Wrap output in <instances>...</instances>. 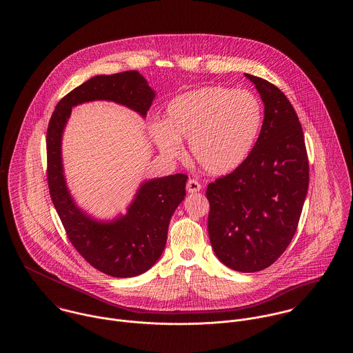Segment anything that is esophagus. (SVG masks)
<instances>
[{"label": "esophagus", "instance_id": "34e87169", "mask_svg": "<svg viewBox=\"0 0 353 353\" xmlns=\"http://www.w3.org/2000/svg\"><path fill=\"white\" fill-rule=\"evenodd\" d=\"M200 189H201V184L197 181V180H189L188 183H186V190H188V193H196V192H200Z\"/></svg>", "mask_w": 353, "mask_h": 353}]
</instances>
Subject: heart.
Here are the masks:
<instances>
[{"label": "heart", "instance_id": "1", "mask_svg": "<svg viewBox=\"0 0 353 353\" xmlns=\"http://www.w3.org/2000/svg\"><path fill=\"white\" fill-rule=\"evenodd\" d=\"M263 125L262 103L248 90L206 85L172 99L165 123L153 125L157 147L169 159L189 140L193 160L209 174L223 176L252 154Z\"/></svg>", "mask_w": 353, "mask_h": 353}]
</instances>
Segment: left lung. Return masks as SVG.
Masks as SVG:
<instances>
[{"label":"left lung","mask_w":353,"mask_h":353,"mask_svg":"<svg viewBox=\"0 0 353 353\" xmlns=\"http://www.w3.org/2000/svg\"><path fill=\"white\" fill-rule=\"evenodd\" d=\"M265 104L249 159L208 185V232L219 261L235 271L269 268L290 245L302 214L310 169L302 125L285 94L246 74Z\"/></svg>","instance_id":"obj_1"}]
</instances>
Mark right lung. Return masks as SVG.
<instances>
[{"label": "right lung", "mask_w": 353, "mask_h": 353, "mask_svg": "<svg viewBox=\"0 0 353 353\" xmlns=\"http://www.w3.org/2000/svg\"><path fill=\"white\" fill-rule=\"evenodd\" d=\"M153 99L154 91L137 71L97 75L59 101L48 127L49 190L68 239L92 268L115 278L140 275L159 261L167 243L169 221L184 200L188 176L177 173L145 181L125 216L110 222L98 221L79 209L68 192L62 164V134L71 108L78 104L115 101L145 118Z\"/></svg>", "instance_id": "obj_1"}]
</instances>
